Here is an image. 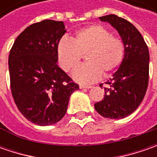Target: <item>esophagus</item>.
Returning a JSON list of instances; mask_svg holds the SVG:
<instances>
[{
    "instance_id": "esophagus-1",
    "label": "esophagus",
    "mask_w": 157,
    "mask_h": 157,
    "mask_svg": "<svg viewBox=\"0 0 157 157\" xmlns=\"http://www.w3.org/2000/svg\"><path fill=\"white\" fill-rule=\"evenodd\" d=\"M91 87H92L91 86H84V85H80V86H79V88H80V89H83V88H87V89H89V88Z\"/></svg>"
}]
</instances>
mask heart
<instances>
[{
  "label": "heart",
  "mask_w": 157,
  "mask_h": 157,
  "mask_svg": "<svg viewBox=\"0 0 157 157\" xmlns=\"http://www.w3.org/2000/svg\"><path fill=\"white\" fill-rule=\"evenodd\" d=\"M57 61L66 72H71L86 55L87 63L73 73L81 84L97 81L101 75H110L123 62L125 44L102 25H91L78 30L71 41L62 38L57 46Z\"/></svg>",
  "instance_id": "b5f03b06"
}]
</instances>
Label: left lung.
<instances>
[{
	"mask_svg": "<svg viewBox=\"0 0 157 157\" xmlns=\"http://www.w3.org/2000/svg\"><path fill=\"white\" fill-rule=\"evenodd\" d=\"M114 27L125 44V57L120 68L105 84L103 100L94 104L105 118L122 119L142 103L148 85L149 53L142 36L131 22L116 15L101 16ZM100 86L103 87V84Z\"/></svg>",
	"mask_w": 157,
	"mask_h": 157,
	"instance_id": "obj_1",
	"label": "left lung"
}]
</instances>
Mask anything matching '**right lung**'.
<instances>
[{
  "mask_svg": "<svg viewBox=\"0 0 157 157\" xmlns=\"http://www.w3.org/2000/svg\"><path fill=\"white\" fill-rule=\"evenodd\" d=\"M63 21L44 20L27 27L9 56L10 88L21 113L32 123L49 126L66 113L70 97L78 89L57 64V46L65 33Z\"/></svg>",
  "mask_w": 157,
  "mask_h": 157,
  "instance_id": "right-lung-1",
  "label": "right lung"
}]
</instances>
